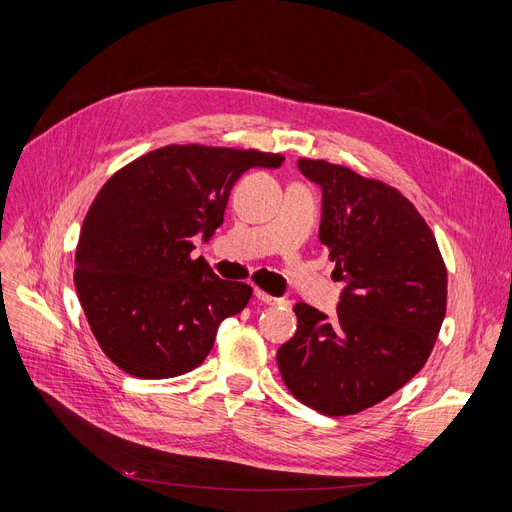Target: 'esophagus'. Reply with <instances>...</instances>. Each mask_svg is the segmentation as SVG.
<instances>
[{
    "mask_svg": "<svg viewBox=\"0 0 512 512\" xmlns=\"http://www.w3.org/2000/svg\"><path fill=\"white\" fill-rule=\"evenodd\" d=\"M254 296L262 302V304H269V306H277V304H283V300L281 298H275V296H269L266 294V291H262V289H256L254 291Z\"/></svg>",
    "mask_w": 512,
    "mask_h": 512,
    "instance_id": "obj_1",
    "label": "esophagus"
}]
</instances>
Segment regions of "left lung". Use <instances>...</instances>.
Wrapping results in <instances>:
<instances>
[{
	"label": "left lung",
	"instance_id": "obj_1",
	"mask_svg": "<svg viewBox=\"0 0 512 512\" xmlns=\"http://www.w3.org/2000/svg\"><path fill=\"white\" fill-rule=\"evenodd\" d=\"M323 189L319 239L346 281L337 314L300 302L277 352L287 389L327 417L392 396L427 362L446 316L448 273L433 231L402 193L348 166L300 158Z\"/></svg>",
	"mask_w": 512,
	"mask_h": 512
}]
</instances>
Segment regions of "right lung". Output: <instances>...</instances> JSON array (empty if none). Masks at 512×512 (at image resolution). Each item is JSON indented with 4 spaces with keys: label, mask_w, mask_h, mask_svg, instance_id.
I'll return each mask as SVG.
<instances>
[{
    "label": "right lung",
    "mask_w": 512,
    "mask_h": 512,
    "mask_svg": "<svg viewBox=\"0 0 512 512\" xmlns=\"http://www.w3.org/2000/svg\"><path fill=\"white\" fill-rule=\"evenodd\" d=\"M285 158L258 150L164 145L129 162L91 202L75 254V287L102 352L139 379L193 371L216 329L246 308L252 287L191 258L193 235L223 225L235 181Z\"/></svg>",
    "instance_id": "add662e5"
}]
</instances>
